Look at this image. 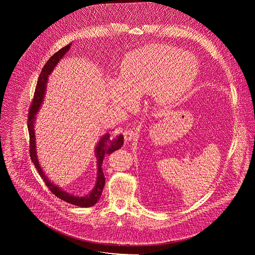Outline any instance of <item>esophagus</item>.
Listing matches in <instances>:
<instances>
[{
    "label": "esophagus",
    "instance_id": "34e87169",
    "mask_svg": "<svg viewBox=\"0 0 255 255\" xmlns=\"http://www.w3.org/2000/svg\"><path fill=\"white\" fill-rule=\"evenodd\" d=\"M138 135V132L136 129H128L124 132V138L126 141H132L134 140Z\"/></svg>",
    "mask_w": 255,
    "mask_h": 255
}]
</instances>
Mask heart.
<instances>
[{
	"label": "heart",
	"instance_id": "b5f03b06",
	"mask_svg": "<svg viewBox=\"0 0 255 255\" xmlns=\"http://www.w3.org/2000/svg\"><path fill=\"white\" fill-rule=\"evenodd\" d=\"M121 79L112 81L108 96L114 106H128L137 95L153 94L166 106L184 95L199 72L197 57L181 48L150 45L128 53L120 67Z\"/></svg>",
	"mask_w": 255,
	"mask_h": 255
}]
</instances>
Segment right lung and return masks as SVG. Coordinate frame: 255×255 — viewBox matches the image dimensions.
<instances>
[{
  "label": "right lung",
  "mask_w": 255,
  "mask_h": 255,
  "mask_svg": "<svg viewBox=\"0 0 255 255\" xmlns=\"http://www.w3.org/2000/svg\"><path fill=\"white\" fill-rule=\"evenodd\" d=\"M70 46H71V43L67 44L66 46L62 47L57 52H55L45 63V65L43 66V68L40 72V76L38 78L37 86H36V89H35L34 98H33L32 104L30 106L29 115H28V131H29V138H30V141H29V143H30V157H31V160L34 163L36 169H37L40 176L44 180L46 187L50 190V192L53 195H55L57 198H59L60 200L64 201L66 203L72 204L75 206H79V207L88 208V207H92L95 204H97V202L101 198L102 191L105 186L106 178L104 176V172H103V168H102L104 157L108 154L113 153L114 151H116L117 149L122 147V145L124 143L123 135L120 134L116 137H113L111 134L106 133L105 135H103L100 138L97 146H96V149H95V151H96L95 154L97 157V164H98V176H97L96 185L90 194L86 195L85 197H77V196L70 195V194L64 192L63 190H61L59 187H57L56 185L51 183V181L48 179V177L45 175V172L41 168L38 158H37L35 133H34V122L36 119V114L38 113L39 109L41 107V103L43 102L48 77L52 72L53 68L56 66V64L59 62V60L69 50Z\"/></svg>",
  "instance_id": "obj_1"
}]
</instances>
